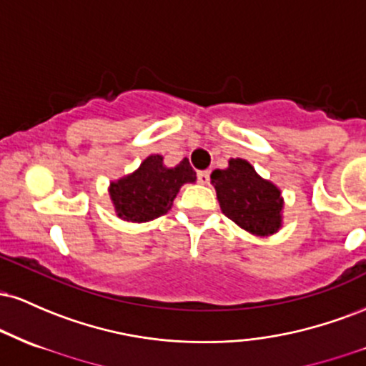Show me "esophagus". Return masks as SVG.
Returning a JSON list of instances; mask_svg holds the SVG:
<instances>
[{
	"label": "esophagus",
	"instance_id": "obj_1",
	"mask_svg": "<svg viewBox=\"0 0 366 366\" xmlns=\"http://www.w3.org/2000/svg\"><path fill=\"white\" fill-rule=\"evenodd\" d=\"M197 182H199V184H208L209 182V172L208 170L197 172Z\"/></svg>",
	"mask_w": 366,
	"mask_h": 366
}]
</instances>
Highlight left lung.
Instances as JSON below:
<instances>
[{
  "label": "left lung",
  "instance_id": "left-lung-1",
  "mask_svg": "<svg viewBox=\"0 0 366 366\" xmlns=\"http://www.w3.org/2000/svg\"><path fill=\"white\" fill-rule=\"evenodd\" d=\"M222 213L256 237H270L282 229V191L263 179L247 159L230 158L227 169L212 172Z\"/></svg>",
  "mask_w": 366,
  "mask_h": 366
}]
</instances>
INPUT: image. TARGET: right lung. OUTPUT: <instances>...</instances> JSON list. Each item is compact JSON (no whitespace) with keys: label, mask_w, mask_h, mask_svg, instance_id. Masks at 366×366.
<instances>
[{"label":"right lung","mask_w":366,"mask_h":366,"mask_svg":"<svg viewBox=\"0 0 366 366\" xmlns=\"http://www.w3.org/2000/svg\"><path fill=\"white\" fill-rule=\"evenodd\" d=\"M196 172L184 158L167 167L162 154H149L136 170L112 180L108 186L117 217L132 224H144L165 215L184 184H194Z\"/></svg>","instance_id":"right-lung-1"}]
</instances>
